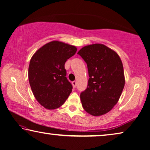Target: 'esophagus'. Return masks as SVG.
Listing matches in <instances>:
<instances>
[{
  "instance_id": "esophagus-1",
  "label": "esophagus",
  "mask_w": 150,
  "mask_h": 150,
  "mask_svg": "<svg viewBox=\"0 0 150 150\" xmlns=\"http://www.w3.org/2000/svg\"><path fill=\"white\" fill-rule=\"evenodd\" d=\"M72 85H73V87H74V88H75L76 86H77V83H76L75 81H73V82H72Z\"/></svg>"
}]
</instances>
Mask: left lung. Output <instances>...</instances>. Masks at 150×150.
Wrapping results in <instances>:
<instances>
[{
	"instance_id": "1",
	"label": "left lung",
	"mask_w": 150,
	"mask_h": 150,
	"mask_svg": "<svg viewBox=\"0 0 150 150\" xmlns=\"http://www.w3.org/2000/svg\"><path fill=\"white\" fill-rule=\"evenodd\" d=\"M77 54L87 65V88L81 93L84 110L94 116L108 112L118 103L125 85L122 62L117 53L104 44L86 45Z\"/></svg>"
}]
</instances>
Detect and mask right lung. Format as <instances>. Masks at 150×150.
<instances>
[{
    "label": "right lung",
    "instance_id": "right-lung-1",
    "mask_svg": "<svg viewBox=\"0 0 150 150\" xmlns=\"http://www.w3.org/2000/svg\"><path fill=\"white\" fill-rule=\"evenodd\" d=\"M77 47L52 41L35 52L30 62L28 79L35 99L44 108L60 107L72 91L67 79L65 63L77 52Z\"/></svg>",
    "mask_w": 150,
    "mask_h": 150
}]
</instances>
